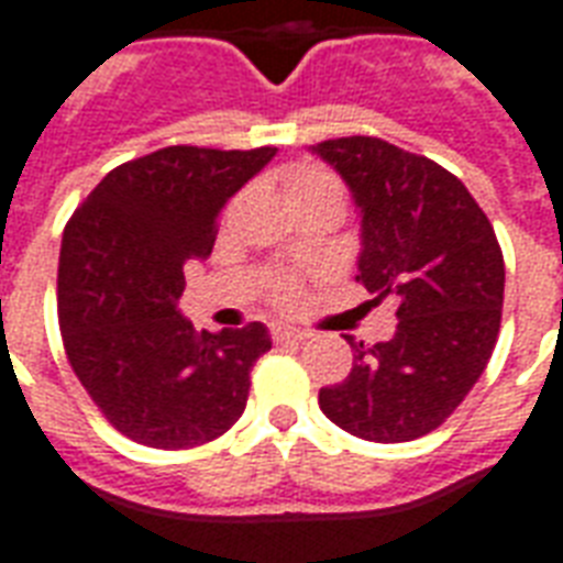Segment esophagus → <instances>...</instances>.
<instances>
[{
    "label": "esophagus",
    "instance_id": "1",
    "mask_svg": "<svg viewBox=\"0 0 563 563\" xmlns=\"http://www.w3.org/2000/svg\"><path fill=\"white\" fill-rule=\"evenodd\" d=\"M272 336L274 342H303V339H310V333L300 328H289V324H274Z\"/></svg>",
    "mask_w": 563,
    "mask_h": 563
}]
</instances>
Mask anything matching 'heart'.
Wrapping results in <instances>:
<instances>
[{
  "instance_id": "1",
  "label": "heart",
  "mask_w": 563,
  "mask_h": 563,
  "mask_svg": "<svg viewBox=\"0 0 563 563\" xmlns=\"http://www.w3.org/2000/svg\"><path fill=\"white\" fill-rule=\"evenodd\" d=\"M289 197H330V200H336L339 206L345 203V197H342V186H339L336 179L319 170V167H295L289 177V186H286ZM274 298L277 303H291V300L298 298V289H295V283L280 280L277 283V289H274Z\"/></svg>"
}]
</instances>
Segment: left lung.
<instances>
[{
    "label": "left lung",
    "instance_id": "8db88e82",
    "mask_svg": "<svg viewBox=\"0 0 563 563\" xmlns=\"http://www.w3.org/2000/svg\"><path fill=\"white\" fill-rule=\"evenodd\" d=\"M349 186L360 214L357 280L396 300V333L349 339L354 366L319 405L330 422L372 443L431 434L482 377L501 321L505 263L482 206L437 162L380 139L310 147Z\"/></svg>",
    "mask_w": 563,
    "mask_h": 563
}]
</instances>
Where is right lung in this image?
<instances>
[{"label":"right lung","instance_id":"right-lung-1","mask_svg":"<svg viewBox=\"0 0 563 563\" xmlns=\"http://www.w3.org/2000/svg\"><path fill=\"white\" fill-rule=\"evenodd\" d=\"M274 153L156 150L106 174L64 227V351L93 405L135 443L191 449L244 413L268 328L195 330L179 312L183 265L212 253L221 209Z\"/></svg>","mask_w":563,"mask_h":563}]
</instances>
